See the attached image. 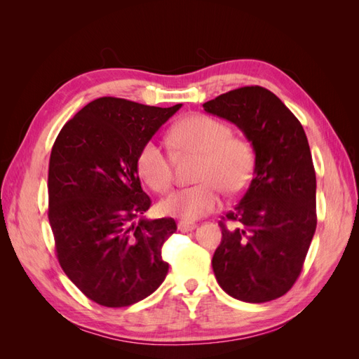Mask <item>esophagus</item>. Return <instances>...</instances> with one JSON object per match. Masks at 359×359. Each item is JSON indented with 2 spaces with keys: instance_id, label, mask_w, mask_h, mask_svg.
Returning <instances> with one entry per match:
<instances>
[{
  "instance_id": "obj_1",
  "label": "esophagus",
  "mask_w": 359,
  "mask_h": 359,
  "mask_svg": "<svg viewBox=\"0 0 359 359\" xmlns=\"http://www.w3.org/2000/svg\"><path fill=\"white\" fill-rule=\"evenodd\" d=\"M194 229H196V224L194 223H187V222L178 223V231H181V232H191Z\"/></svg>"
}]
</instances>
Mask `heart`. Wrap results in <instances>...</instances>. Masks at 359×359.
Here are the masks:
<instances>
[{"label":"heart","instance_id":"b5f03b06","mask_svg":"<svg viewBox=\"0 0 359 359\" xmlns=\"http://www.w3.org/2000/svg\"><path fill=\"white\" fill-rule=\"evenodd\" d=\"M170 145L184 153L201 154L196 186L172 191L158 203L163 215L184 222L198 220L222 206V190L240 193L253 170V151L245 140L231 136V128L220 119L203 114L182 118L169 132ZM136 168L147 186L165 193L172 186V158L156 139L140 147Z\"/></svg>","mask_w":359,"mask_h":359}]
</instances>
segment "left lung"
Returning <instances> with one entry per match:
<instances>
[{
	"instance_id": "1",
	"label": "left lung",
	"mask_w": 359,
	"mask_h": 359,
	"mask_svg": "<svg viewBox=\"0 0 359 359\" xmlns=\"http://www.w3.org/2000/svg\"><path fill=\"white\" fill-rule=\"evenodd\" d=\"M231 121L255 151L253 180L220 222L212 256L220 287L235 299L260 304L293 286L316 232V173L301 123L276 94L243 86L203 103Z\"/></svg>"
}]
</instances>
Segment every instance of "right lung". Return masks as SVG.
<instances>
[{"label": "right lung", "instance_id": "1", "mask_svg": "<svg viewBox=\"0 0 359 359\" xmlns=\"http://www.w3.org/2000/svg\"><path fill=\"white\" fill-rule=\"evenodd\" d=\"M181 106L100 97L66 123L52 147L48 217L57 256L100 306H132L166 278L161 247L177 224L144 217L151 199L140 187L136 157Z\"/></svg>", "mask_w": 359, "mask_h": 359}]
</instances>
